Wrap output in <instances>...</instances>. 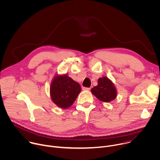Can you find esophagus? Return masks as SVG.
<instances>
[{"label": "esophagus", "mask_w": 160, "mask_h": 160, "mask_svg": "<svg viewBox=\"0 0 160 160\" xmlns=\"http://www.w3.org/2000/svg\"><path fill=\"white\" fill-rule=\"evenodd\" d=\"M90 88H86V87H83L82 88V89L83 90H90Z\"/></svg>", "instance_id": "34e87169"}]
</instances>
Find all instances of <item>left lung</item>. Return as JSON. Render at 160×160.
<instances>
[{
	"instance_id": "left-lung-1",
	"label": "left lung",
	"mask_w": 160,
	"mask_h": 160,
	"mask_svg": "<svg viewBox=\"0 0 160 160\" xmlns=\"http://www.w3.org/2000/svg\"><path fill=\"white\" fill-rule=\"evenodd\" d=\"M91 92L103 102H110L117 97V90L114 84L107 77L98 79V85L91 89Z\"/></svg>"
}]
</instances>
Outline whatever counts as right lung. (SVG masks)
<instances>
[{
	"label": "right lung",
	"instance_id": "add662e5",
	"mask_svg": "<svg viewBox=\"0 0 160 160\" xmlns=\"http://www.w3.org/2000/svg\"><path fill=\"white\" fill-rule=\"evenodd\" d=\"M81 91L79 83L67 75L56 76L50 84L53 102L62 108L70 107Z\"/></svg>",
	"mask_w": 160,
	"mask_h": 160
}]
</instances>
